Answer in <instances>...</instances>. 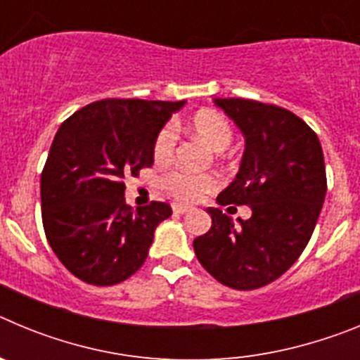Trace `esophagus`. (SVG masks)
Instances as JSON below:
<instances>
[{
	"label": "esophagus",
	"mask_w": 360,
	"mask_h": 360,
	"mask_svg": "<svg viewBox=\"0 0 360 360\" xmlns=\"http://www.w3.org/2000/svg\"><path fill=\"white\" fill-rule=\"evenodd\" d=\"M191 207H187V205H184V203H173V212L174 214H186V212H189Z\"/></svg>",
	"instance_id": "34e87169"
}]
</instances>
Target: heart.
Returning a JSON list of instances; mask_svg holds the SVG:
<instances>
[{"instance_id":"b5f03b06","label":"heart","mask_w":360,"mask_h":360,"mask_svg":"<svg viewBox=\"0 0 360 360\" xmlns=\"http://www.w3.org/2000/svg\"><path fill=\"white\" fill-rule=\"evenodd\" d=\"M189 128L198 135L205 144L214 151H221L232 141L231 122L224 113L216 110H200L191 117ZM176 146V129L167 124L158 131L153 144V160L155 164H167L174 155ZM218 178L214 174H196L187 171H173L164 178L165 191L180 202H198L203 196L216 189Z\"/></svg>"}]
</instances>
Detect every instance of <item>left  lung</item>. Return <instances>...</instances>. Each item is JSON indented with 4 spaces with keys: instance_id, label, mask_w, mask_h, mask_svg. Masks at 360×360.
<instances>
[{
    "instance_id": "obj_1",
    "label": "left lung",
    "mask_w": 360,
    "mask_h": 360,
    "mask_svg": "<svg viewBox=\"0 0 360 360\" xmlns=\"http://www.w3.org/2000/svg\"><path fill=\"white\" fill-rule=\"evenodd\" d=\"M245 136L234 182L219 205H250L238 219L209 207L212 225L193 241L209 274L225 287L254 290L295 263L316 229L326 195L323 148L316 131L292 111L250 98H214Z\"/></svg>"
}]
</instances>
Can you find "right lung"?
I'll return each instance as SVG.
<instances>
[{"mask_svg": "<svg viewBox=\"0 0 360 360\" xmlns=\"http://www.w3.org/2000/svg\"><path fill=\"white\" fill-rule=\"evenodd\" d=\"M184 101L103 98L75 111L53 136L41 173V216L50 247L75 278L122 283L144 265L169 203L131 209L124 178L153 165L158 131Z\"/></svg>", "mask_w": 360, "mask_h": 360, "instance_id": "add662e5", "label": "right lung"}]
</instances>
